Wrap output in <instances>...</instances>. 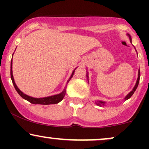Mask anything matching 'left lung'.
<instances>
[{"label": "left lung", "instance_id": "8db88e82", "mask_svg": "<svg viewBox=\"0 0 149 149\" xmlns=\"http://www.w3.org/2000/svg\"><path fill=\"white\" fill-rule=\"evenodd\" d=\"M127 35L128 36V37H129L130 41V42H132V38H131V36H130V34H128V33L127 34ZM134 48H135V47H134ZM136 53H137V52H136ZM86 72H87V74H86L87 79H88V83H89V76H88V71H87ZM139 78H140V71H139H139H138V78H137V80H136V84H135L134 87V88H133L132 90L129 93H128L127 95H126V97H125V98H124L125 101L127 100L128 99L130 98V97H131L132 96L133 94L134 93L135 90H136V88H137V87H138V85H139ZM95 104H96L97 106H99V107H102V106H104V105H105L106 102H104V101H101V100H97V101H96V102H95Z\"/></svg>", "mask_w": 149, "mask_h": 149}]
</instances>
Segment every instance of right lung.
Here are the masks:
<instances>
[{
    "label": "right lung",
    "mask_w": 149,
    "mask_h": 149,
    "mask_svg": "<svg viewBox=\"0 0 149 149\" xmlns=\"http://www.w3.org/2000/svg\"><path fill=\"white\" fill-rule=\"evenodd\" d=\"M14 54V53H13ZM76 69V68L73 71L72 73H71V76L69 78V80H67V83H66V85H67L68 83L69 82V80L71 79L73 76V73L75 72V70ZM10 76H11V79L12 81H13V85H14L15 90L17 92V93L19 95L21 96L22 98L24 99V100H27L28 102H29L30 103L33 104H42V105H48V104H58L59 102H60L61 100L64 99V97L66 95V86H65V88L64 89L62 92H60L59 94H57V95H52V96H49V97H42V98H35V97L29 96V95H26V94L22 92L18 88V87L17 86L16 83H15V80H14V77H13V57H12L11 59V64H10Z\"/></svg>",
    "instance_id": "add662e5"
}]
</instances>
